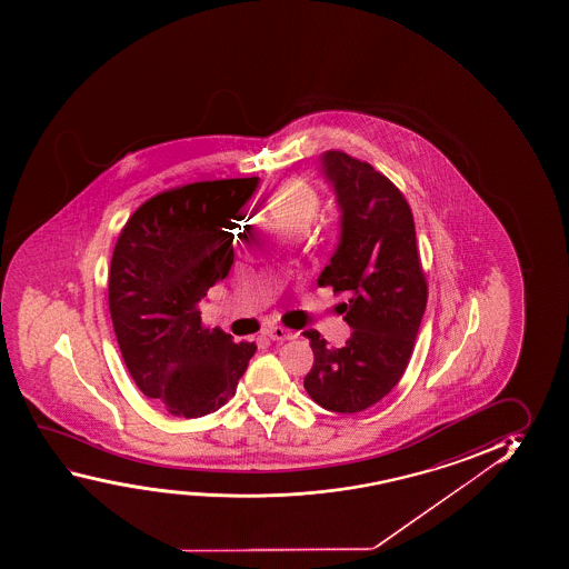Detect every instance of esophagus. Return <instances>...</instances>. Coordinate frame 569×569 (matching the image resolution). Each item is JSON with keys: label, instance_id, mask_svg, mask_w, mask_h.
Listing matches in <instances>:
<instances>
[{"label": "esophagus", "instance_id": "esophagus-1", "mask_svg": "<svg viewBox=\"0 0 569 569\" xmlns=\"http://www.w3.org/2000/svg\"><path fill=\"white\" fill-rule=\"evenodd\" d=\"M263 336L272 341H289L297 338V333H295V331L287 330V328H280V326L264 328Z\"/></svg>", "mask_w": 569, "mask_h": 569}]
</instances>
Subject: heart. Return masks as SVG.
Instances as JSON below:
<instances>
[{
	"label": "heart",
	"instance_id": "1",
	"mask_svg": "<svg viewBox=\"0 0 569 569\" xmlns=\"http://www.w3.org/2000/svg\"><path fill=\"white\" fill-rule=\"evenodd\" d=\"M318 210V194L305 180H287L271 196L272 218L280 228L287 229L295 223H310Z\"/></svg>",
	"mask_w": 569,
	"mask_h": 569
}]
</instances>
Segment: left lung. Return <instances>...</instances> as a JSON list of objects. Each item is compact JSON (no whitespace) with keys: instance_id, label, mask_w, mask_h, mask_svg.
Wrapping results in <instances>:
<instances>
[{"instance_id":"8db88e82","label":"left lung","mask_w":569,"mask_h":569,"mask_svg":"<svg viewBox=\"0 0 569 569\" xmlns=\"http://www.w3.org/2000/svg\"><path fill=\"white\" fill-rule=\"evenodd\" d=\"M320 161L341 216L340 241L318 284L349 292L343 320L353 331L340 349L305 331L315 351L305 389L326 410L356 415L385 399L405 373L428 284L415 218L399 188L343 151H326Z\"/></svg>"}]
</instances>
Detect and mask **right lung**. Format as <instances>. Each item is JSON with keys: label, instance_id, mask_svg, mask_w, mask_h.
I'll return each mask as SVG.
<instances>
[{"label": "right lung", "instance_id": "add662e5", "mask_svg": "<svg viewBox=\"0 0 569 569\" xmlns=\"http://www.w3.org/2000/svg\"><path fill=\"white\" fill-rule=\"evenodd\" d=\"M259 179L206 180L139 206L111 257L110 315L128 371L167 412L198 418L238 389L253 341L204 328L200 302L233 264L238 213Z\"/></svg>", "mask_w": 569, "mask_h": 569}]
</instances>
